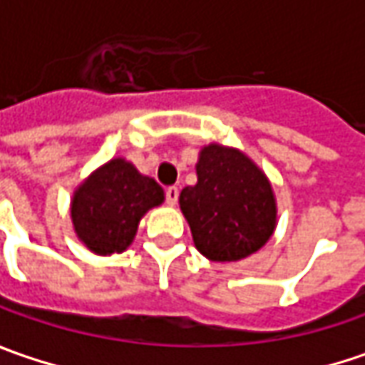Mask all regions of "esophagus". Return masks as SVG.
I'll use <instances>...</instances> for the list:
<instances>
[{
  "instance_id": "esophagus-1",
  "label": "esophagus",
  "mask_w": 365,
  "mask_h": 365,
  "mask_svg": "<svg viewBox=\"0 0 365 365\" xmlns=\"http://www.w3.org/2000/svg\"><path fill=\"white\" fill-rule=\"evenodd\" d=\"M164 192H166V203L176 205V201H178V187H168Z\"/></svg>"
}]
</instances>
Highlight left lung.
<instances>
[{"mask_svg": "<svg viewBox=\"0 0 365 365\" xmlns=\"http://www.w3.org/2000/svg\"><path fill=\"white\" fill-rule=\"evenodd\" d=\"M197 250L213 262H235L266 244L276 201L266 175L245 154L211 144L201 150L197 185L180 192Z\"/></svg>", "mask_w": 365, "mask_h": 365, "instance_id": "8db88e82", "label": "left lung"}]
</instances>
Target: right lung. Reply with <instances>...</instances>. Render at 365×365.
<instances>
[{
  "mask_svg": "<svg viewBox=\"0 0 365 365\" xmlns=\"http://www.w3.org/2000/svg\"><path fill=\"white\" fill-rule=\"evenodd\" d=\"M162 201L164 190L154 178L115 158L78 187L71 217L78 240L95 254L109 256L132 244L142 215Z\"/></svg>",
  "mask_w": 365,
  "mask_h": 365,
  "instance_id": "obj_1",
  "label": "right lung"
}]
</instances>
